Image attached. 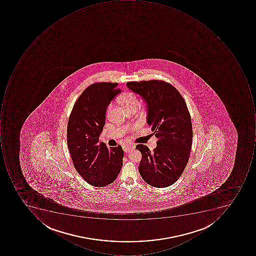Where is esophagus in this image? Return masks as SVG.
Here are the masks:
<instances>
[{
  "label": "esophagus",
  "instance_id": "esophagus-1",
  "mask_svg": "<svg viewBox=\"0 0 256 256\" xmlns=\"http://www.w3.org/2000/svg\"><path fill=\"white\" fill-rule=\"evenodd\" d=\"M134 148H136V144L129 143L128 144H126V146H123V150H124V152H126V153H129L130 150L134 149Z\"/></svg>",
  "mask_w": 256,
  "mask_h": 256
}]
</instances>
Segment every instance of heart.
<instances>
[{"label": "heart", "mask_w": 256, "mask_h": 256, "mask_svg": "<svg viewBox=\"0 0 256 256\" xmlns=\"http://www.w3.org/2000/svg\"><path fill=\"white\" fill-rule=\"evenodd\" d=\"M119 102L128 110L130 108L137 107L138 106V99L137 96L132 92H127V93L122 94L119 98Z\"/></svg>", "instance_id": "1"}]
</instances>
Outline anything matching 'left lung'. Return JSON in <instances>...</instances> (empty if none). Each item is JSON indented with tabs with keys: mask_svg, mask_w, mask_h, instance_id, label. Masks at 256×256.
I'll return each instance as SVG.
<instances>
[{
	"mask_svg": "<svg viewBox=\"0 0 256 256\" xmlns=\"http://www.w3.org/2000/svg\"><path fill=\"white\" fill-rule=\"evenodd\" d=\"M126 86L146 102L147 123L158 138L152 152L144 144L136 146L142 154L139 173L150 186L168 187L182 174L192 146L186 102L176 88L163 80L130 82Z\"/></svg>",
	"mask_w": 256,
	"mask_h": 256,
	"instance_id": "obj_1",
	"label": "left lung"
}]
</instances>
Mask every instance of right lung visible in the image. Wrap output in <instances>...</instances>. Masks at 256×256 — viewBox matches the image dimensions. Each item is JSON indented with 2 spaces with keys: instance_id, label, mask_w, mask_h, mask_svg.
I'll return each mask as SVG.
<instances>
[{
  "instance_id": "add662e5",
  "label": "right lung",
  "mask_w": 256,
  "mask_h": 256,
  "mask_svg": "<svg viewBox=\"0 0 256 256\" xmlns=\"http://www.w3.org/2000/svg\"><path fill=\"white\" fill-rule=\"evenodd\" d=\"M118 84L100 82L88 87L74 106L67 129L68 148L74 166L88 184L104 187L120 173L124 152L122 146L98 144L106 123L108 106L120 92Z\"/></svg>"
}]
</instances>
